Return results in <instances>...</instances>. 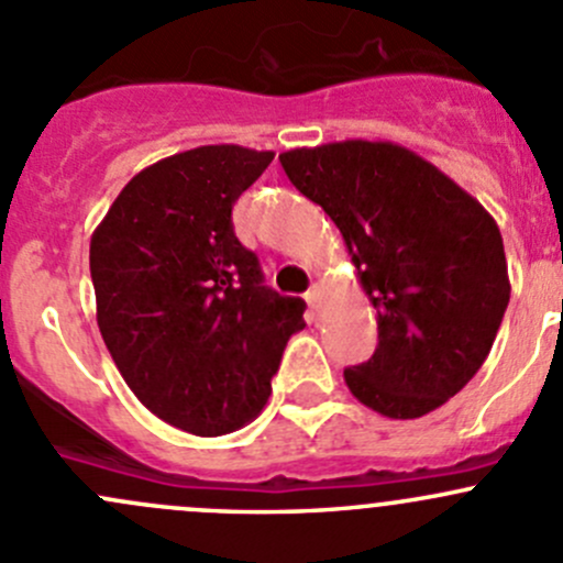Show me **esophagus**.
Segmentation results:
<instances>
[{"mask_svg":"<svg viewBox=\"0 0 563 563\" xmlns=\"http://www.w3.org/2000/svg\"><path fill=\"white\" fill-rule=\"evenodd\" d=\"M322 284L320 282H314L309 287V292H306V303H309V309H311V314H320V309H322Z\"/></svg>","mask_w":563,"mask_h":563,"instance_id":"1","label":"esophagus"}]
</instances>
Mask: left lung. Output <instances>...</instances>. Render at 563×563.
I'll use <instances>...</instances> for the list:
<instances>
[{
  "label": "left lung",
  "mask_w": 563,
  "mask_h": 563,
  "mask_svg": "<svg viewBox=\"0 0 563 563\" xmlns=\"http://www.w3.org/2000/svg\"><path fill=\"white\" fill-rule=\"evenodd\" d=\"M289 181L344 235L379 344L344 368L352 396L393 420L442 407L477 374L509 303L488 211L437 165L390 141L279 154Z\"/></svg>",
  "instance_id": "1"
}]
</instances>
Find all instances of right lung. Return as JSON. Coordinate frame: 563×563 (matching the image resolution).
Instances as JSON below:
<instances>
[{"label": "right lung", "mask_w": 563, "mask_h": 563, "mask_svg": "<svg viewBox=\"0 0 563 563\" xmlns=\"http://www.w3.org/2000/svg\"><path fill=\"white\" fill-rule=\"evenodd\" d=\"M274 152L200 146L137 173L91 235L97 324L130 390L159 420L222 437L263 411L306 303L265 287L235 239V200Z\"/></svg>", "instance_id": "add662e5"}]
</instances>
